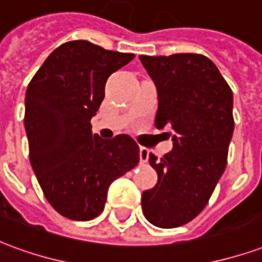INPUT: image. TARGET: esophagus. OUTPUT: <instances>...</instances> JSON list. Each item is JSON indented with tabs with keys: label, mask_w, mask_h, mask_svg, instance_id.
<instances>
[{
	"label": "esophagus",
	"mask_w": 262,
	"mask_h": 262,
	"mask_svg": "<svg viewBox=\"0 0 262 262\" xmlns=\"http://www.w3.org/2000/svg\"><path fill=\"white\" fill-rule=\"evenodd\" d=\"M148 160V150L146 147H140V164H146Z\"/></svg>",
	"instance_id": "1"
}]
</instances>
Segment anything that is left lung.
I'll return each mask as SVG.
<instances>
[{"instance_id": "1", "label": "left lung", "mask_w": 262, "mask_h": 262, "mask_svg": "<svg viewBox=\"0 0 262 262\" xmlns=\"http://www.w3.org/2000/svg\"><path fill=\"white\" fill-rule=\"evenodd\" d=\"M159 91L156 127L172 129L174 147L163 159L148 156L156 187L144 191L142 209L151 225H187L208 205L227 164L234 119L233 92L203 54L140 56Z\"/></svg>"}]
</instances>
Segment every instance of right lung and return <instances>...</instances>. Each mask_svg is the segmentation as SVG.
Here are the masks:
<instances>
[{
    "label": "right lung",
    "instance_id": "1",
    "mask_svg": "<svg viewBox=\"0 0 262 262\" xmlns=\"http://www.w3.org/2000/svg\"><path fill=\"white\" fill-rule=\"evenodd\" d=\"M133 59L132 53L71 40L45 60L28 85L32 168L48 202L67 219L85 222L101 214L109 185L139 164V146L130 136L105 140L91 130L108 77Z\"/></svg>",
    "mask_w": 262,
    "mask_h": 262
}]
</instances>
